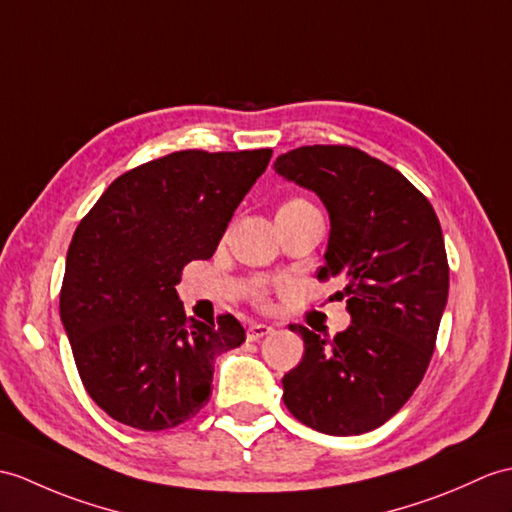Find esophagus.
<instances>
[{
  "mask_svg": "<svg viewBox=\"0 0 512 512\" xmlns=\"http://www.w3.org/2000/svg\"><path fill=\"white\" fill-rule=\"evenodd\" d=\"M270 334H272V327H270V325H264V323H253V325H248V329H246V338L251 340V342L266 338V336H270Z\"/></svg>",
  "mask_w": 512,
  "mask_h": 512,
  "instance_id": "34e87169",
  "label": "esophagus"
}]
</instances>
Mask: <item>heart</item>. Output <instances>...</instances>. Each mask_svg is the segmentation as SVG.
I'll return each instance as SVG.
<instances>
[{"instance_id":"b5f03b06","label":"heart","mask_w":512,"mask_h":512,"mask_svg":"<svg viewBox=\"0 0 512 512\" xmlns=\"http://www.w3.org/2000/svg\"><path fill=\"white\" fill-rule=\"evenodd\" d=\"M301 205H312L310 200H305V198H301V196H294V198H290V200H285L283 205H281V209H290V207H301Z\"/></svg>"}]
</instances>
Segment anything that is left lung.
<instances>
[{"label":"left lung","mask_w":512,"mask_h":512,"mask_svg":"<svg viewBox=\"0 0 512 512\" xmlns=\"http://www.w3.org/2000/svg\"><path fill=\"white\" fill-rule=\"evenodd\" d=\"M275 172L312 189L331 220L318 279L342 277L353 323L329 338L303 325L305 353L285 373L294 419L331 436L384 425L430 366L449 292V264L436 211L406 176L353 146H301Z\"/></svg>","instance_id":"8db88e82"}]
</instances>
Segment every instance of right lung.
I'll list each match as a JSON object with an SVG mask.
<instances>
[{"label":"right lung","mask_w":512,"mask_h":512,"mask_svg":"<svg viewBox=\"0 0 512 512\" xmlns=\"http://www.w3.org/2000/svg\"><path fill=\"white\" fill-rule=\"evenodd\" d=\"M270 148L181 150L124 172L71 237L61 320L82 386L144 432L189 421L211 397L213 360L246 340L231 314L187 318L174 285L209 259Z\"/></svg>","instance_id":"right-lung-1"}]
</instances>
